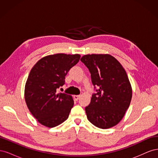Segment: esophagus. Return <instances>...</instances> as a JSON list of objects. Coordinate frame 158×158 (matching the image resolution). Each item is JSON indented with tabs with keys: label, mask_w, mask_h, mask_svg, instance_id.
I'll list each match as a JSON object with an SVG mask.
<instances>
[{
	"label": "esophagus",
	"mask_w": 158,
	"mask_h": 158,
	"mask_svg": "<svg viewBox=\"0 0 158 158\" xmlns=\"http://www.w3.org/2000/svg\"><path fill=\"white\" fill-rule=\"evenodd\" d=\"M74 99H75V100H76V101H77V100L80 98V95H74Z\"/></svg>",
	"instance_id": "1"
}]
</instances>
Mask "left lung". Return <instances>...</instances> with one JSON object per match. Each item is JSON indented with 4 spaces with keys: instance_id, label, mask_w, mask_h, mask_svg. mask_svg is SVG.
<instances>
[{
    "instance_id": "1",
    "label": "left lung",
    "mask_w": 158,
    "mask_h": 158,
    "mask_svg": "<svg viewBox=\"0 0 158 158\" xmlns=\"http://www.w3.org/2000/svg\"><path fill=\"white\" fill-rule=\"evenodd\" d=\"M80 60L89 69L93 85L98 88L85 108L88 121L103 129L117 125L132 99V87L125 70L109 54L84 55Z\"/></svg>"
}]
</instances>
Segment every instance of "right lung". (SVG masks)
Here are the masks:
<instances>
[{
	"label": "right lung",
	"instance_id": "1",
	"mask_svg": "<svg viewBox=\"0 0 158 158\" xmlns=\"http://www.w3.org/2000/svg\"><path fill=\"white\" fill-rule=\"evenodd\" d=\"M80 58L79 54L47 55L31 69L25 85V101L42 125L52 128L68 118L74 100L70 95L57 93L56 89L64 84L66 75Z\"/></svg>",
	"mask_w": 158,
	"mask_h": 158
}]
</instances>
